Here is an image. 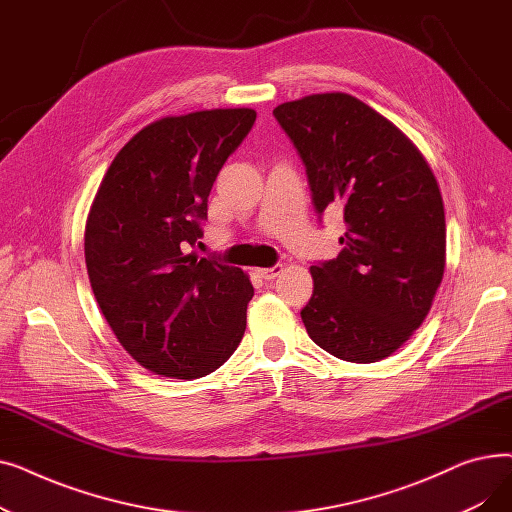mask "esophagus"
<instances>
[{"instance_id": "1", "label": "esophagus", "mask_w": 512, "mask_h": 512, "mask_svg": "<svg viewBox=\"0 0 512 512\" xmlns=\"http://www.w3.org/2000/svg\"><path fill=\"white\" fill-rule=\"evenodd\" d=\"M280 272H282V265H272V267H263V270H257V274L263 280H274L276 276H280Z\"/></svg>"}]
</instances>
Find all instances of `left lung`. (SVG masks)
Returning a JSON list of instances; mask_svg holds the SVG:
<instances>
[{
  "label": "left lung",
  "mask_w": 512,
  "mask_h": 512,
  "mask_svg": "<svg viewBox=\"0 0 512 512\" xmlns=\"http://www.w3.org/2000/svg\"><path fill=\"white\" fill-rule=\"evenodd\" d=\"M274 116L303 159L317 213L338 207L346 222L338 257L311 265L307 334L342 361H382L423 324L444 276L436 176L405 132L353 95H309Z\"/></svg>",
  "instance_id": "obj_1"
}]
</instances>
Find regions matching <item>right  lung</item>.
I'll list each match as a JSON object with an SVG mask.
<instances>
[{
  "mask_svg": "<svg viewBox=\"0 0 512 512\" xmlns=\"http://www.w3.org/2000/svg\"><path fill=\"white\" fill-rule=\"evenodd\" d=\"M255 110L161 118L120 149L85 228V261L103 317L151 373L195 380L236 351L253 284L240 267L197 257L207 197Z\"/></svg>",
  "mask_w": 512,
  "mask_h": 512,
  "instance_id": "1",
  "label": "right lung"
}]
</instances>
